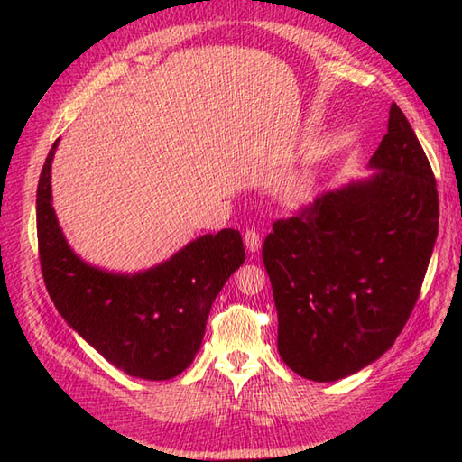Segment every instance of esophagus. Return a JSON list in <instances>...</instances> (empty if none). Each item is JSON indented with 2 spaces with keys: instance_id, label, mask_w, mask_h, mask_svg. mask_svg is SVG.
Listing matches in <instances>:
<instances>
[{
  "instance_id": "esophagus-1",
  "label": "esophagus",
  "mask_w": 462,
  "mask_h": 462,
  "mask_svg": "<svg viewBox=\"0 0 462 462\" xmlns=\"http://www.w3.org/2000/svg\"><path fill=\"white\" fill-rule=\"evenodd\" d=\"M244 244H246L248 252H258L262 246V236L256 228H246L244 232Z\"/></svg>"
}]
</instances>
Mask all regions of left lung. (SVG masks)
Instances as JSON below:
<instances>
[{
  "label": "left lung",
  "instance_id": "left-lung-1",
  "mask_svg": "<svg viewBox=\"0 0 462 462\" xmlns=\"http://www.w3.org/2000/svg\"><path fill=\"white\" fill-rule=\"evenodd\" d=\"M369 166L371 179L321 194L263 240L280 357L311 381L347 377L393 346L435 248L437 180L395 103Z\"/></svg>",
  "mask_w": 462,
  "mask_h": 462
}]
</instances>
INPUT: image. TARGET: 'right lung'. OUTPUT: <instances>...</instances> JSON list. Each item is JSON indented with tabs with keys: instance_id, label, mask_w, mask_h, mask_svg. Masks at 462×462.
I'll return each mask as SVG.
<instances>
[{
	"instance_id": "right-lung-1",
	"label": "right lung",
	"mask_w": 462,
	"mask_h": 462,
	"mask_svg": "<svg viewBox=\"0 0 462 462\" xmlns=\"http://www.w3.org/2000/svg\"><path fill=\"white\" fill-rule=\"evenodd\" d=\"M49 151L37 184V244L45 288L57 311L116 369L149 381L172 379L202 346L206 319L244 260L238 230L206 234L146 272L125 276L93 268L59 228L51 204Z\"/></svg>"
}]
</instances>
